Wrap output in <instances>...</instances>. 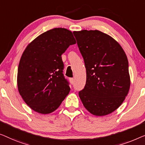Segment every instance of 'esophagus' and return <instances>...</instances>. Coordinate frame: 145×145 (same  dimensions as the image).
Returning a JSON list of instances; mask_svg holds the SVG:
<instances>
[{"label": "esophagus", "mask_w": 145, "mask_h": 145, "mask_svg": "<svg viewBox=\"0 0 145 145\" xmlns=\"http://www.w3.org/2000/svg\"><path fill=\"white\" fill-rule=\"evenodd\" d=\"M70 81L71 84L73 85V83H74V79H73V78H70Z\"/></svg>", "instance_id": "obj_1"}]
</instances>
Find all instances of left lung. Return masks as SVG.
I'll use <instances>...</instances> for the list:
<instances>
[{
    "instance_id": "obj_1",
    "label": "left lung",
    "mask_w": 145,
    "mask_h": 145,
    "mask_svg": "<svg viewBox=\"0 0 145 145\" xmlns=\"http://www.w3.org/2000/svg\"><path fill=\"white\" fill-rule=\"evenodd\" d=\"M84 60L87 79L79 92L89 112L103 116L121 105L130 87L127 56L120 44L99 30L73 32Z\"/></svg>"
}]
</instances>
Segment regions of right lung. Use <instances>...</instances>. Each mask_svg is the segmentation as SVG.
I'll use <instances>...</instances> for the list:
<instances>
[{"label": "right lung", "mask_w": 145, "mask_h": 145, "mask_svg": "<svg viewBox=\"0 0 145 145\" xmlns=\"http://www.w3.org/2000/svg\"><path fill=\"white\" fill-rule=\"evenodd\" d=\"M75 43L72 31L54 28L27 46L20 60L17 83L20 95L33 110L51 113L68 95L70 88L63 74L61 56Z\"/></svg>", "instance_id": "obj_1"}]
</instances>
